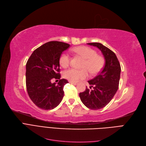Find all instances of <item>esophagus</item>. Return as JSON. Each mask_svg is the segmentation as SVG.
<instances>
[{"label":"esophagus","instance_id":"1","mask_svg":"<svg viewBox=\"0 0 146 146\" xmlns=\"http://www.w3.org/2000/svg\"><path fill=\"white\" fill-rule=\"evenodd\" d=\"M70 83L72 84H73V85H74V86H76V85H77V84H78V83L76 82H72V81H70Z\"/></svg>","mask_w":146,"mask_h":146}]
</instances>
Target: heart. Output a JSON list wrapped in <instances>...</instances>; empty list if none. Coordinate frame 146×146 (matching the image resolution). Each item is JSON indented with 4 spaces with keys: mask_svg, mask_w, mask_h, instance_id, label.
<instances>
[{
    "mask_svg": "<svg viewBox=\"0 0 146 146\" xmlns=\"http://www.w3.org/2000/svg\"><path fill=\"white\" fill-rule=\"evenodd\" d=\"M73 51L84 59L82 70L74 68L65 70L64 76L72 82H78L88 77V72L92 75L100 73L104 66V60L101 56L97 54L96 51L87 46H79L73 48ZM59 62L62 67H67L70 63V57L68 53H63L60 55Z\"/></svg>",
    "mask_w": 146,
    "mask_h": 146,
    "instance_id": "heart-1",
    "label": "heart"
}]
</instances>
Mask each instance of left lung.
<instances>
[{"label":"left lung","mask_w":146,"mask_h":146,"mask_svg":"<svg viewBox=\"0 0 146 146\" xmlns=\"http://www.w3.org/2000/svg\"><path fill=\"white\" fill-rule=\"evenodd\" d=\"M87 44L101 50L105 59V65L98 75L88 81L92 90L86 87L85 91L79 93V97L88 109L99 110L109 104L118 89L121 66L115 53L106 46L98 42Z\"/></svg>","instance_id":"1"}]
</instances>
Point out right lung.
<instances>
[{"mask_svg": "<svg viewBox=\"0 0 146 146\" xmlns=\"http://www.w3.org/2000/svg\"><path fill=\"white\" fill-rule=\"evenodd\" d=\"M69 46L62 42H46L36 49L27 61V92L31 100L41 109H53L62 100L64 86L68 82L60 79L59 58ZM53 78L60 79L58 84L51 82Z\"/></svg>", "mask_w": 146, "mask_h": 146, "instance_id": "obj_1", "label": "right lung"}]
</instances>
